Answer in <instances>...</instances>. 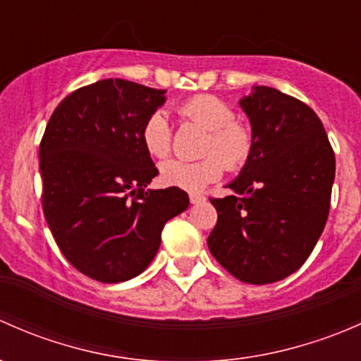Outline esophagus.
<instances>
[{
  "label": "esophagus",
  "instance_id": "34e87169",
  "mask_svg": "<svg viewBox=\"0 0 361 361\" xmlns=\"http://www.w3.org/2000/svg\"><path fill=\"white\" fill-rule=\"evenodd\" d=\"M204 201V195L201 194H190V202L192 204H201Z\"/></svg>",
  "mask_w": 361,
  "mask_h": 361
}]
</instances>
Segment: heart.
<instances>
[{
  "label": "heart",
  "instance_id": "heart-1",
  "mask_svg": "<svg viewBox=\"0 0 361 361\" xmlns=\"http://www.w3.org/2000/svg\"><path fill=\"white\" fill-rule=\"evenodd\" d=\"M188 122L207 130L202 154L197 162L167 160L160 166V181L166 187L201 192L221 178L224 169L239 171L253 154V133L246 123L235 120L231 104L209 94L190 97L178 108ZM141 143L154 159H164L171 152V126L162 111H154L141 127Z\"/></svg>",
  "mask_w": 361,
  "mask_h": 361
}]
</instances>
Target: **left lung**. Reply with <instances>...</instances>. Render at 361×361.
Returning a JSON list of instances; mask_svg holds the SVG:
<instances>
[{"mask_svg":"<svg viewBox=\"0 0 361 361\" xmlns=\"http://www.w3.org/2000/svg\"><path fill=\"white\" fill-rule=\"evenodd\" d=\"M253 133V154L234 194L211 199L218 221L211 255L239 281L267 285L302 267L330 211L336 155L322 120L288 94L253 87L239 101Z\"/></svg>","mask_w":361,"mask_h":361,"instance_id":"left-lung-1","label":"left lung"}]
</instances>
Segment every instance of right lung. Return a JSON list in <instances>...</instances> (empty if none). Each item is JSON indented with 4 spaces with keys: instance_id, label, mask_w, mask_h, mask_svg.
I'll return each mask as SVG.
<instances>
[{
    "instance_id": "right-lung-1",
    "label": "right lung",
    "mask_w": 361,
    "mask_h": 361,
    "mask_svg": "<svg viewBox=\"0 0 361 361\" xmlns=\"http://www.w3.org/2000/svg\"><path fill=\"white\" fill-rule=\"evenodd\" d=\"M166 90L106 78L64 97L39 143L43 213L69 264L101 283L145 271L167 220L188 207L181 188H147L159 174L141 143Z\"/></svg>"
}]
</instances>
